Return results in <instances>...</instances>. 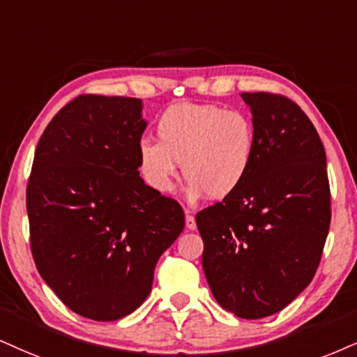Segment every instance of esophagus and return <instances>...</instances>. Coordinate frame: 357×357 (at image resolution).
Wrapping results in <instances>:
<instances>
[{
  "label": "esophagus",
  "mask_w": 357,
  "mask_h": 357,
  "mask_svg": "<svg viewBox=\"0 0 357 357\" xmlns=\"http://www.w3.org/2000/svg\"><path fill=\"white\" fill-rule=\"evenodd\" d=\"M185 227L188 228V230H195L197 228V222H195V218H193V215L190 213V210H187L185 212Z\"/></svg>",
  "instance_id": "obj_1"
}]
</instances>
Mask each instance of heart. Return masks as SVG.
Masks as SVG:
<instances>
[{"instance_id": "heart-1", "label": "heart", "mask_w": 357, "mask_h": 357, "mask_svg": "<svg viewBox=\"0 0 357 357\" xmlns=\"http://www.w3.org/2000/svg\"><path fill=\"white\" fill-rule=\"evenodd\" d=\"M157 142L137 144V170L151 190L167 193L178 162L192 197L223 200L235 195L257 160V129L246 114L212 104H177L162 114Z\"/></svg>"}]
</instances>
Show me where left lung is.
I'll list each match as a JSON object with an SVG mask.
<instances>
[{"mask_svg":"<svg viewBox=\"0 0 357 357\" xmlns=\"http://www.w3.org/2000/svg\"><path fill=\"white\" fill-rule=\"evenodd\" d=\"M257 160L235 195L197 213L215 300L243 319L271 316L313 280L331 223L326 152L296 102L243 92Z\"/></svg>","mask_w":357,"mask_h":357,"instance_id":"left-lung-1","label":"left lung"}]
</instances>
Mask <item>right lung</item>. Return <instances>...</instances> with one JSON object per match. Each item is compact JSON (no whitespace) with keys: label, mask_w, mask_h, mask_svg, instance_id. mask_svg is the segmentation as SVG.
Returning <instances> with one entry per match:
<instances>
[{"label":"right lung","mask_w":357,"mask_h":357,"mask_svg":"<svg viewBox=\"0 0 357 357\" xmlns=\"http://www.w3.org/2000/svg\"><path fill=\"white\" fill-rule=\"evenodd\" d=\"M142 100L82 94L44 129L26 188L31 252L39 275L74 313L130 314L153 270L185 227L178 202L139 177Z\"/></svg>","instance_id":"add662e5"}]
</instances>
